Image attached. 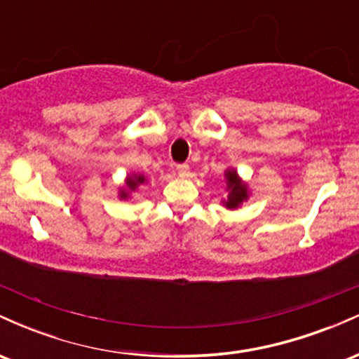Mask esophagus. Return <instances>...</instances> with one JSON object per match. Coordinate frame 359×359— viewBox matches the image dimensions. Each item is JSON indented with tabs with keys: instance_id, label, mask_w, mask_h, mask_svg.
<instances>
[{
	"instance_id": "obj_1",
	"label": "esophagus",
	"mask_w": 359,
	"mask_h": 359,
	"mask_svg": "<svg viewBox=\"0 0 359 359\" xmlns=\"http://www.w3.org/2000/svg\"><path fill=\"white\" fill-rule=\"evenodd\" d=\"M175 174H179L180 177H185L189 175V165H185V163H179V165H175Z\"/></svg>"
}]
</instances>
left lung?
<instances>
[{"instance_id": "8db88e82", "label": "left lung", "mask_w": 359, "mask_h": 359, "mask_svg": "<svg viewBox=\"0 0 359 359\" xmlns=\"http://www.w3.org/2000/svg\"><path fill=\"white\" fill-rule=\"evenodd\" d=\"M226 177V191H228V197L222 201V205L226 209H238L241 208L243 203H246L250 197V189L248 184L238 175V172L234 168H228L224 172Z\"/></svg>"}]
</instances>
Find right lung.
Instances as JSON below:
<instances>
[{"label": "right lung", "mask_w": 359, "mask_h": 359, "mask_svg": "<svg viewBox=\"0 0 359 359\" xmlns=\"http://www.w3.org/2000/svg\"><path fill=\"white\" fill-rule=\"evenodd\" d=\"M145 182H147L145 175H142V174H130V175H126L125 185H123V187L119 189V192H118L119 199H125V201L130 199L131 192L137 191L140 185L145 184Z\"/></svg>", "instance_id": "right-lung-1"}]
</instances>
